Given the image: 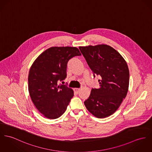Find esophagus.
Returning <instances> with one entry per match:
<instances>
[{
    "label": "esophagus",
    "instance_id": "obj_1",
    "mask_svg": "<svg viewBox=\"0 0 152 152\" xmlns=\"http://www.w3.org/2000/svg\"><path fill=\"white\" fill-rule=\"evenodd\" d=\"M74 90H75V91L76 93H78L79 92V91L80 90V88H74Z\"/></svg>",
    "mask_w": 152,
    "mask_h": 152
}]
</instances>
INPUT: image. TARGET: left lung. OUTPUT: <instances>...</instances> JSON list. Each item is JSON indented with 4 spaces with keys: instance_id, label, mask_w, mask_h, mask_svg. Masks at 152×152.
Segmentation results:
<instances>
[{
    "instance_id": "left-lung-1",
    "label": "left lung",
    "mask_w": 152,
    "mask_h": 152,
    "mask_svg": "<svg viewBox=\"0 0 152 152\" xmlns=\"http://www.w3.org/2000/svg\"><path fill=\"white\" fill-rule=\"evenodd\" d=\"M79 48L94 77L101 76L99 87L91 90L84 105L94 116L108 117L117 110L128 92L129 73L127 62L115 49L106 45Z\"/></svg>"
}]
</instances>
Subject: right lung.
Here are the masks:
<instances>
[{"label": "right lung", "mask_w": 152, "mask_h": 152, "mask_svg": "<svg viewBox=\"0 0 152 152\" xmlns=\"http://www.w3.org/2000/svg\"><path fill=\"white\" fill-rule=\"evenodd\" d=\"M81 56L75 47H52L35 59L28 75V90L36 109L49 119L60 117L66 110L73 91L58 80L66 77L68 61Z\"/></svg>", "instance_id": "obj_1"}]
</instances>
